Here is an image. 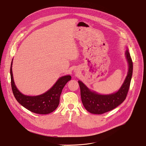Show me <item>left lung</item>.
Returning a JSON list of instances; mask_svg holds the SVG:
<instances>
[{"mask_svg": "<svg viewBox=\"0 0 146 146\" xmlns=\"http://www.w3.org/2000/svg\"><path fill=\"white\" fill-rule=\"evenodd\" d=\"M125 54L128 64V71L123 84L117 92L110 94H100L90 90L83 82L78 80L82 102L86 110L89 112L101 114L109 112L125 100L132 76L133 62L128 49Z\"/></svg>", "mask_w": 146, "mask_h": 146, "instance_id": "1", "label": "left lung"}]
</instances>
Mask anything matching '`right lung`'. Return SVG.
Masks as SVG:
<instances>
[{
    "mask_svg": "<svg viewBox=\"0 0 146 146\" xmlns=\"http://www.w3.org/2000/svg\"><path fill=\"white\" fill-rule=\"evenodd\" d=\"M12 64L13 59L11 66V89L17 101L26 109L37 114H46L56 110L59 104L62 90L71 79V76L68 75L59 78L50 90L42 94L36 96H26L20 92L15 86L12 73Z\"/></svg>",
    "mask_w": 146,
    "mask_h": 146,
    "instance_id": "right-lung-1",
    "label": "right lung"
}]
</instances>
